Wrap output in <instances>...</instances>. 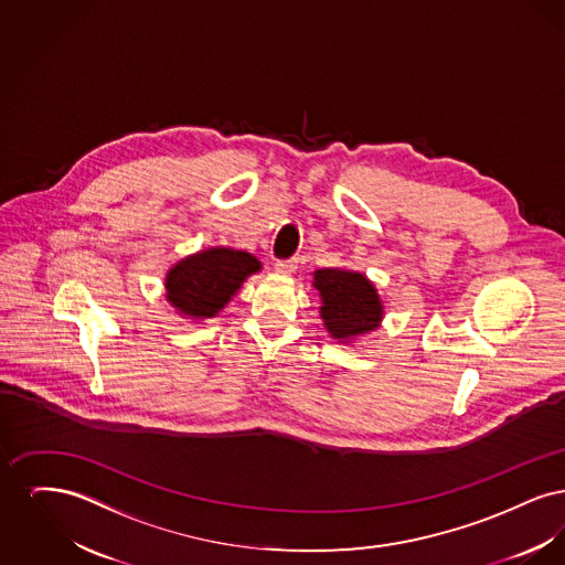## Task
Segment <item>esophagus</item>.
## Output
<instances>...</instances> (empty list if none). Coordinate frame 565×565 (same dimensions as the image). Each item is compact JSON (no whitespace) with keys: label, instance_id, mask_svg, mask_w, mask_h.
I'll list each match as a JSON object with an SVG mask.
<instances>
[{"label":"esophagus","instance_id":"1","mask_svg":"<svg viewBox=\"0 0 565 565\" xmlns=\"http://www.w3.org/2000/svg\"><path fill=\"white\" fill-rule=\"evenodd\" d=\"M275 270L279 275H292L296 270V260H277L275 263Z\"/></svg>","mask_w":565,"mask_h":565}]
</instances>
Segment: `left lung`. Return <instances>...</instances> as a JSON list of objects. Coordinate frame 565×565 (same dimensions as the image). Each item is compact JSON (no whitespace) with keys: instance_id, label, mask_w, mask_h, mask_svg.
I'll use <instances>...</instances> for the list:
<instances>
[{"instance_id":"8db88e82","label":"left lung","mask_w":565,"mask_h":565,"mask_svg":"<svg viewBox=\"0 0 565 565\" xmlns=\"http://www.w3.org/2000/svg\"><path fill=\"white\" fill-rule=\"evenodd\" d=\"M313 288L320 296V320L337 343H353L383 322V300L362 270H313Z\"/></svg>"}]
</instances>
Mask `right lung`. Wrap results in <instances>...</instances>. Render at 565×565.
I'll return each mask as SVG.
<instances>
[{"label":"right lung","mask_w":565,"mask_h":565,"mask_svg":"<svg viewBox=\"0 0 565 565\" xmlns=\"http://www.w3.org/2000/svg\"><path fill=\"white\" fill-rule=\"evenodd\" d=\"M260 269L263 263L249 252L207 247L169 267L164 300L186 320H210L242 290L243 281Z\"/></svg>","instance_id":"obj_1"}]
</instances>
